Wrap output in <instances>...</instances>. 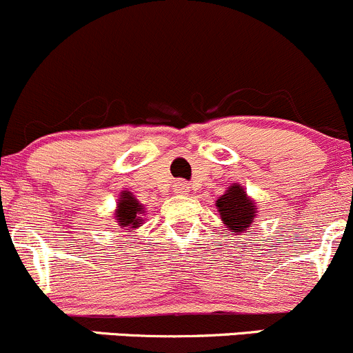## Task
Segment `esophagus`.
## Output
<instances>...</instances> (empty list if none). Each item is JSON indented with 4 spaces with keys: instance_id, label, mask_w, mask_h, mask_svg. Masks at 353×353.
<instances>
[{
    "instance_id": "obj_1",
    "label": "esophagus",
    "mask_w": 353,
    "mask_h": 353,
    "mask_svg": "<svg viewBox=\"0 0 353 353\" xmlns=\"http://www.w3.org/2000/svg\"><path fill=\"white\" fill-rule=\"evenodd\" d=\"M190 191V184L186 181H177L174 183V193L176 194H186Z\"/></svg>"
}]
</instances>
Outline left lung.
<instances>
[{"label": "left lung", "instance_id": "8db88e82", "mask_svg": "<svg viewBox=\"0 0 353 353\" xmlns=\"http://www.w3.org/2000/svg\"><path fill=\"white\" fill-rule=\"evenodd\" d=\"M220 219L232 232H244L251 227L256 216V203L245 194L241 184H230L225 194L216 199Z\"/></svg>", "mask_w": 353, "mask_h": 353}]
</instances>
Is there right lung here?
Listing matches in <instances>:
<instances>
[{
	"mask_svg": "<svg viewBox=\"0 0 353 353\" xmlns=\"http://www.w3.org/2000/svg\"><path fill=\"white\" fill-rule=\"evenodd\" d=\"M141 213H143L141 203H138V199L134 198L130 191H123L119 199H117L116 212H114L116 222L119 223L121 227H128L126 230L133 232V230L138 229L140 223L143 222Z\"/></svg>",
	"mask_w": 353,
	"mask_h": 353,
	"instance_id": "obj_1",
	"label": "right lung"
}]
</instances>
